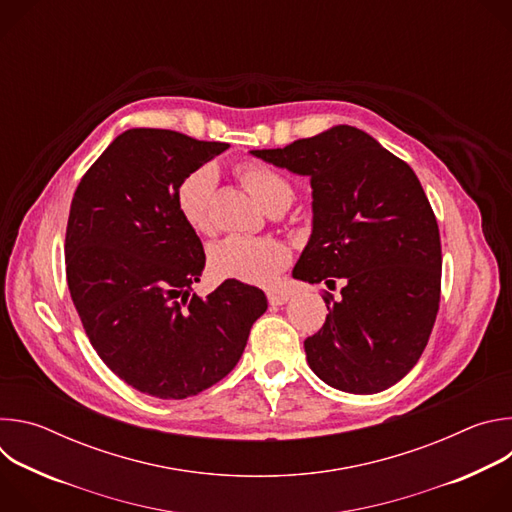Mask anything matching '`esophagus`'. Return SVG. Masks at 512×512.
I'll list each match as a JSON object with an SVG mask.
<instances>
[{
	"mask_svg": "<svg viewBox=\"0 0 512 512\" xmlns=\"http://www.w3.org/2000/svg\"><path fill=\"white\" fill-rule=\"evenodd\" d=\"M267 300L271 306H283L289 300V294H279V291H269Z\"/></svg>",
	"mask_w": 512,
	"mask_h": 512,
	"instance_id": "esophagus-1",
	"label": "esophagus"
}]
</instances>
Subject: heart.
Masks as SVG:
<instances>
[{
  "instance_id": "b5f03b06",
  "label": "heart",
  "mask_w": 512,
  "mask_h": 512,
  "mask_svg": "<svg viewBox=\"0 0 512 512\" xmlns=\"http://www.w3.org/2000/svg\"><path fill=\"white\" fill-rule=\"evenodd\" d=\"M241 178L265 208L281 198L291 200L289 182L271 168L249 164L241 168ZM216 180V168L204 164L186 174L176 188L178 214L194 233H208L212 229L210 202ZM289 261V247L277 239L231 235L214 243L208 251V269L216 279H233L247 285L275 283Z\"/></svg>"
}]
</instances>
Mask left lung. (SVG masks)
<instances>
[{
  "instance_id": "left-lung-1",
  "label": "left lung",
  "mask_w": 512,
  "mask_h": 512,
  "mask_svg": "<svg viewBox=\"0 0 512 512\" xmlns=\"http://www.w3.org/2000/svg\"><path fill=\"white\" fill-rule=\"evenodd\" d=\"M251 154L310 178L312 235L294 277L344 279L304 342L310 369L338 391L389 389L415 367L440 310V229L415 172L350 125Z\"/></svg>"
}]
</instances>
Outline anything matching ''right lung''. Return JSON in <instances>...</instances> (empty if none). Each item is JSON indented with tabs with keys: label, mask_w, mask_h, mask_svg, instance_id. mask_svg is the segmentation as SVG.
Listing matches in <instances>:
<instances>
[{
	"label": "right lung",
	"mask_w": 512,
	"mask_h": 512,
	"mask_svg": "<svg viewBox=\"0 0 512 512\" xmlns=\"http://www.w3.org/2000/svg\"><path fill=\"white\" fill-rule=\"evenodd\" d=\"M225 150L229 143L170 129H127L72 196L64 243L72 304L107 367L158 399H186L225 379L267 310L259 287L233 279L190 296L206 257L178 214L176 188Z\"/></svg>",
	"instance_id": "add662e5"
}]
</instances>
